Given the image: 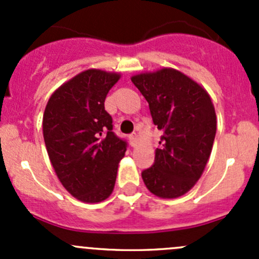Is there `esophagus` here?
<instances>
[{
  "label": "esophagus",
  "instance_id": "1",
  "mask_svg": "<svg viewBox=\"0 0 259 259\" xmlns=\"http://www.w3.org/2000/svg\"><path fill=\"white\" fill-rule=\"evenodd\" d=\"M129 140H130V144L135 145L138 142V134L137 133H133V134L129 135Z\"/></svg>",
  "mask_w": 259,
  "mask_h": 259
}]
</instances>
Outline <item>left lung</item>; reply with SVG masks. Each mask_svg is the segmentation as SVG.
Returning <instances> with one entry per match:
<instances>
[{"label": "left lung", "instance_id": "left-lung-1", "mask_svg": "<svg viewBox=\"0 0 259 259\" xmlns=\"http://www.w3.org/2000/svg\"><path fill=\"white\" fill-rule=\"evenodd\" d=\"M163 133L155 160L142 171L146 188L160 198H178L194 187L209 159L217 132L207 91L173 69L132 77Z\"/></svg>", "mask_w": 259, "mask_h": 259}]
</instances>
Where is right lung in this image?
Here are the masks:
<instances>
[{
  "mask_svg": "<svg viewBox=\"0 0 259 259\" xmlns=\"http://www.w3.org/2000/svg\"><path fill=\"white\" fill-rule=\"evenodd\" d=\"M117 74L86 70L51 95L42 120L49 158L65 189L86 203H99L113 193L117 164L126 140L113 132L105 110Z\"/></svg>",
  "mask_w": 259,
  "mask_h": 259,
  "instance_id": "1",
  "label": "right lung"
}]
</instances>
